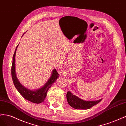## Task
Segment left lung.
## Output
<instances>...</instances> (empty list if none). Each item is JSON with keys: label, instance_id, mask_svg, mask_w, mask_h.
<instances>
[{"label": "left lung", "instance_id": "obj_1", "mask_svg": "<svg viewBox=\"0 0 126 126\" xmlns=\"http://www.w3.org/2000/svg\"><path fill=\"white\" fill-rule=\"evenodd\" d=\"M66 98L70 106L74 109H90L93 106L97 105L102 100V99H100L97 101H84L73 95L70 91H68L67 93Z\"/></svg>", "mask_w": 126, "mask_h": 126}]
</instances>
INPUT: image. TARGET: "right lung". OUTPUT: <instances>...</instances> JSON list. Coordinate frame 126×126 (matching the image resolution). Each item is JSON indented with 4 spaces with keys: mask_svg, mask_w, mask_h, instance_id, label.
I'll list each match as a JSON object with an SVG mask.
<instances>
[{
    "mask_svg": "<svg viewBox=\"0 0 126 126\" xmlns=\"http://www.w3.org/2000/svg\"><path fill=\"white\" fill-rule=\"evenodd\" d=\"M18 46V45L17 46L15 51L13 55V63L11 69L12 77L14 84L24 98L32 102L35 103H40L44 101L48 89L51 88L52 85L56 81L57 78L59 77V74L57 73V71L55 69H54L52 72L51 77L49 78L48 81L46 82V83L43 87L39 88V89L33 91L25 88L24 86L20 83V82L18 80L15 74V57Z\"/></svg>",
    "mask_w": 126,
    "mask_h": 126,
    "instance_id": "1",
    "label": "right lung"
}]
</instances>
